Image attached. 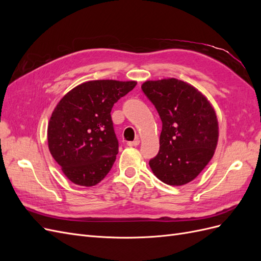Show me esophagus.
Masks as SVG:
<instances>
[{"mask_svg":"<svg viewBox=\"0 0 261 261\" xmlns=\"http://www.w3.org/2000/svg\"><path fill=\"white\" fill-rule=\"evenodd\" d=\"M138 145H139V140L138 139L134 140V141H128V143H127V146H129V147H136Z\"/></svg>","mask_w":261,"mask_h":261,"instance_id":"1","label":"esophagus"}]
</instances>
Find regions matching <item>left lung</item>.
<instances>
[{
  "instance_id": "left-lung-1",
  "label": "left lung",
  "mask_w": 261,
  "mask_h": 261,
  "mask_svg": "<svg viewBox=\"0 0 261 261\" xmlns=\"http://www.w3.org/2000/svg\"><path fill=\"white\" fill-rule=\"evenodd\" d=\"M162 121L160 149L149 161L163 183H189L209 163L218 144L215 110L195 87L175 78L148 81L141 86Z\"/></svg>"
}]
</instances>
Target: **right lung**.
I'll list each match as a JSON object with an SVG mask.
<instances>
[{"label": "right lung", "mask_w": 261, "mask_h": 261, "mask_svg": "<svg viewBox=\"0 0 261 261\" xmlns=\"http://www.w3.org/2000/svg\"><path fill=\"white\" fill-rule=\"evenodd\" d=\"M136 82L91 81L61 99L48 125L49 150L65 176L93 186L111 170L118 152L111 111Z\"/></svg>", "instance_id": "1"}]
</instances>
